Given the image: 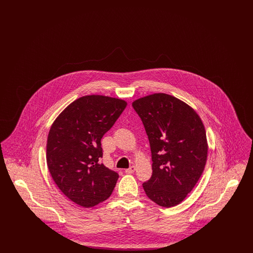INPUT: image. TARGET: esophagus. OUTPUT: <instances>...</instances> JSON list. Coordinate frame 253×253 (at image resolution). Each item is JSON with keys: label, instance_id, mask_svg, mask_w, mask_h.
Segmentation results:
<instances>
[{"label": "esophagus", "instance_id": "1", "mask_svg": "<svg viewBox=\"0 0 253 253\" xmlns=\"http://www.w3.org/2000/svg\"><path fill=\"white\" fill-rule=\"evenodd\" d=\"M134 170H135V167L134 166H131L130 168L125 169V172L126 173H132V172H134Z\"/></svg>", "mask_w": 253, "mask_h": 253}]
</instances>
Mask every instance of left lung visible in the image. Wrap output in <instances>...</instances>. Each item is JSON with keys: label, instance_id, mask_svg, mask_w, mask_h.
<instances>
[{"label": "left lung", "instance_id": "1", "mask_svg": "<svg viewBox=\"0 0 253 253\" xmlns=\"http://www.w3.org/2000/svg\"><path fill=\"white\" fill-rule=\"evenodd\" d=\"M132 107L141 119L152 152L147 196L169 208L181 203L199 180L207 162L204 124L191 106L164 93L138 98Z\"/></svg>", "mask_w": 253, "mask_h": 253}]
</instances>
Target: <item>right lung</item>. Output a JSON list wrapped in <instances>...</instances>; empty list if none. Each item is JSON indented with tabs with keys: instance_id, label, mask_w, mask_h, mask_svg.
Masks as SVG:
<instances>
[{
	"instance_id": "obj_1",
	"label": "right lung",
	"mask_w": 253,
	"mask_h": 253,
	"mask_svg": "<svg viewBox=\"0 0 253 253\" xmlns=\"http://www.w3.org/2000/svg\"><path fill=\"white\" fill-rule=\"evenodd\" d=\"M127 106L123 99L91 95L76 99L53 122L46 144L50 174L76 204L91 208L106 200L119 179L101 162V138Z\"/></svg>"
}]
</instances>
